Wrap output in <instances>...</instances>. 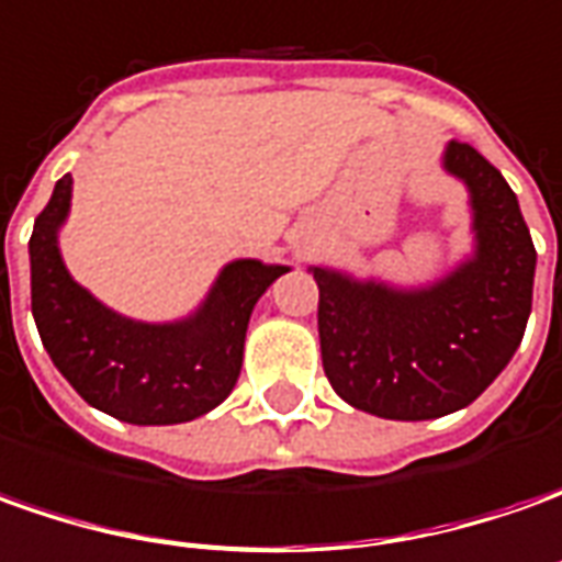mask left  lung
<instances>
[{
    "instance_id": "left-lung-1",
    "label": "left lung",
    "mask_w": 562,
    "mask_h": 562,
    "mask_svg": "<svg viewBox=\"0 0 562 562\" xmlns=\"http://www.w3.org/2000/svg\"><path fill=\"white\" fill-rule=\"evenodd\" d=\"M441 165L470 189L475 243L448 277L397 289L311 267L326 379L382 419H436L473 404L510 363L532 314L538 255L513 189L470 143H448Z\"/></svg>"
}]
</instances>
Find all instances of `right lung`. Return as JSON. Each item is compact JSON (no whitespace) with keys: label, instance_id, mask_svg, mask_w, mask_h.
Segmentation results:
<instances>
[{"label":"right lung","instance_id":"add662e5","mask_svg":"<svg viewBox=\"0 0 562 562\" xmlns=\"http://www.w3.org/2000/svg\"><path fill=\"white\" fill-rule=\"evenodd\" d=\"M70 189L65 173L30 236V307L52 363L87 404L133 426H173L214 411L239 379L255 304L289 267L239 258L189 317H124L61 261L58 229L68 221Z\"/></svg>","mask_w":562,"mask_h":562}]
</instances>
